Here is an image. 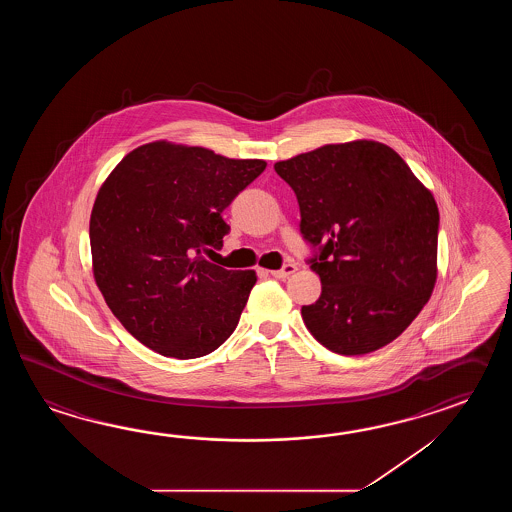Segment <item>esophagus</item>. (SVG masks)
Returning a JSON list of instances; mask_svg holds the SVG:
<instances>
[{"instance_id":"esophagus-1","label":"esophagus","mask_w":512,"mask_h":512,"mask_svg":"<svg viewBox=\"0 0 512 512\" xmlns=\"http://www.w3.org/2000/svg\"><path fill=\"white\" fill-rule=\"evenodd\" d=\"M294 271H296V265H294V263H287V265H283L282 269H278V271H271V274L274 278L285 280V278H289Z\"/></svg>"}]
</instances>
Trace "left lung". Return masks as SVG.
Masks as SVG:
<instances>
[{"label":"left lung","instance_id":"obj_1","mask_svg":"<svg viewBox=\"0 0 512 512\" xmlns=\"http://www.w3.org/2000/svg\"><path fill=\"white\" fill-rule=\"evenodd\" d=\"M320 247L322 294L302 307L309 333L338 355H366L403 333L437 280L439 210L403 157L377 141L326 144L274 164Z\"/></svg>","mask_w":512,"mask_h":512}]
</instances>
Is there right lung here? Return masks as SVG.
Returning <instances> with one entry per match:
<instances>
[{
	"label": "right lung",
	"instance_id": "obj_1",
	"mask_svg": "<svg viewBox=\"0 0 512 512\" xmlns=\"http://www.w3.org/2000/svg\"><path fill=\"white\" fill-rule=\"evenodd\" d=\"M201 146L155 141L128 153L89 219L93 276L111 313L146 348L174 359L218 349L258 280L203 258L230 227L232 199L265 170Z\"/></svg>",
	"mask_w": 512,
	"mask_h": 512
}]
</instances>
